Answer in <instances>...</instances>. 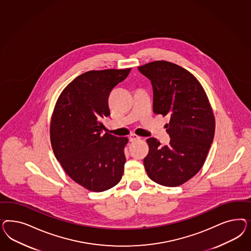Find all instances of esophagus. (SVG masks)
<instances>
[{
	"instance_id": "esophagus-1",
	"label": "esophagus",
	"mask_w": 251,
	"mask_h": 251,
	"mask_svg": "<svg viewBox=\"0 0 251 251\" xmlns=\"http://www.w3.org/2000/svg\"><path fill=\"white\" fill-rule=\"evenodd\" d=\"M140 139H141V137L138 136L136 134H130L129 137V142H135Z\"/></svg>"
}]
</instances>
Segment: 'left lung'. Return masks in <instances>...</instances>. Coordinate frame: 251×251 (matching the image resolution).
Returning a JSON list of instances; mask_svg holds the SVG:
<instances>
[{
  "instance_id": "obj_1",
  "label": "left lung",
  "mask_w": 251,
  "mask_h": 251,
  "mask_svg": "<svg viewBox=\"0 0 251 251\" xmlns=\"http://www.w3.org/2000/svg\"><path fill=\"white\" fill-rule=\"evenodd\" d=\"M138 69L152 83L153 112L170 118L165 125L169 145L161 146L155 138L146 140L145 170L160 185L180 186L200 171L213 143L212 106L196 77L175 63L155 61Z\"/></svg>"
}]
</instances>
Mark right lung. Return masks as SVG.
<instances>
[{
	"mask_svg": "<svg viewBox=\"0 0 251 251\" xmlns=\"http://www.w3.org/2000/svg\"><path fill=\"white\" fill-rule=\"evenodd\" d=\"M129 72H86L70 83L56 102L50 130L54 154L67 175L86 190H109L122 179L128 139L102 135L101 121L110 115V92Z\"/></svg>",
	"mask_w": 251,
	"mask_h": 251,
	"instance_id": "obj_1",
	"label": "right lung"
}]
</instances>
